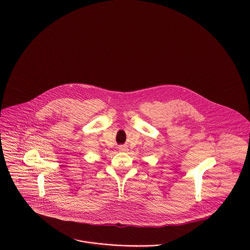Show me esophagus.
Instances as JSON below:
<instances>
[{
    "label": "esophagus",
    "instance_id": "34e87169",
    "mask_svg": "<svg viewBox=\"0 0 250 250\" xmlns=\"http://www.w3.org/2000/svg\"><path fill=\"white\" fill-rule=\"evenodd\" d=\"M119 150L120 151H127V148L125 146H121V147H119Z\"/></svg>",
    "mask_w": 250,
    "mask_h": 250
}]
</instances>
